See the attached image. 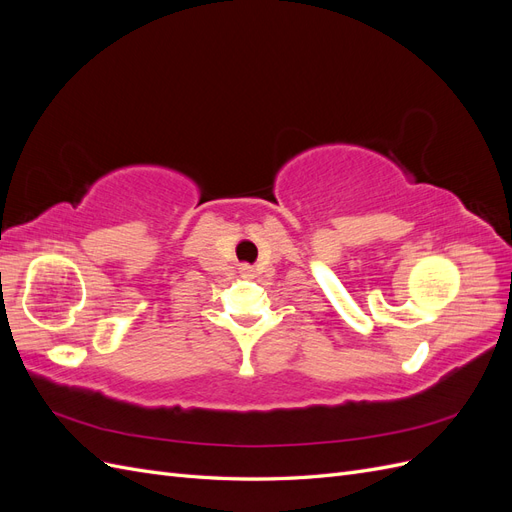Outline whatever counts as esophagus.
I'll return each mask as SVG.
<instances>
[{
	"mask_svg": "<svg viewBox=\"0 0 512 512\" xmlns=\"http://www.w3.org/2000/svg\"><path fill=\"white\" fill-rule=\"evenodd\" d=\"M252 271H254V269H252L250 265H241V273H243V275H252Z\"/></svg>",
	"mask_w": 512,
	"mask_h": 512,
	"instance_id": "obj_1",
	"label": "esophagus"
}]
</instances>
